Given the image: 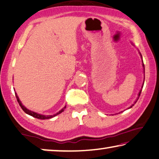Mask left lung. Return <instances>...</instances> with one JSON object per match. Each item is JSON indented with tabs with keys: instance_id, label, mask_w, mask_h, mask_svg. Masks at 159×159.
Segmentation results:
<instances>
[{
	"instance_id": "8db88e82",
	"label": "left lung",
	"mask_w": 159,
	"mask_h": 159,
	"mask_svg": "<svg viewBox=\"0 0 159 159\" xmlns=\"http://www.w3.org/2000/svg\"><path fill=\"white\" fill-rule=\"evenodd\" d=\"M139 55H140V56H141V60H142V66H143V75H145V69H144V65H143V59H142V56H141V54L140 53V52H139ZM144 79H145V77H144V78H143V84H142V85H141V89L139 90V94H138V97L137 98H136V99L135 100V102H134V103L133 104H131L130 107H129V108L127 109H130V108H131V107H132L134 105V104L136 103V102H137V100H138V99L139 98V96H140V94H141V90H142V88H143V84H144ZM123 111H121V112H122ZM121 112H119V113H121Z\"/></svg>"
}]
</instances>
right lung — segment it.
I'll use <instances>...</instances> for the list:
<instances>
[{
    "label": "right lung",
    "mask_w": 159,
    "mask_h": 159,
    "mask_svg": "<svg viewBox=\"0 0 159 159\" xmlns=\"http://www.w3.org/2000/svg\"><path fill=\"white\" fill-rule=\"evenodd\" d=\"M15 94H16V98H17V100H18V104H19V105H20V106L22 109H23V110L24 111H25L26 114H28V115H30V116H32L35 117V118H37V119H48L52 118V117L57 116V115H58V114H60V113H62V111H64L65 109L66 108V105H65V106L64 107H63V108H62V109H61V110H60L59 111H58L57 113L53 114V115H43V114H40L36 113V112H35V111H30V110H29V109H27L26 107H25V106H24V105H23V104H22V102H20V99H19L18 94H16V92H15Z\"/></svg>",
    "instance_id": "right-lung-1"
}]
</instances>
